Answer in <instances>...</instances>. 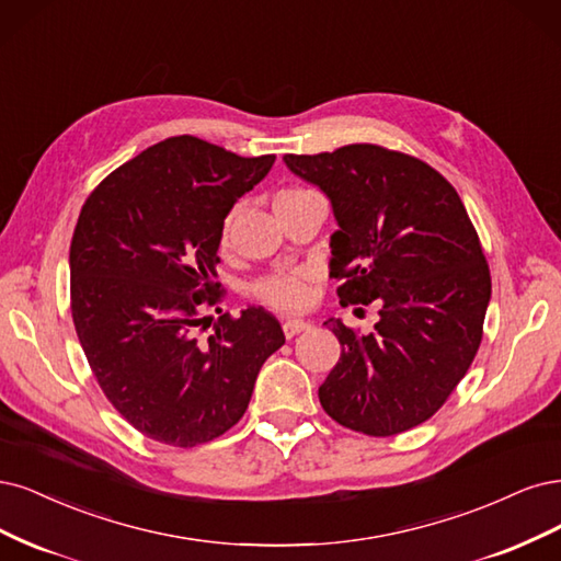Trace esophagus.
Masks as SVG:
<instances>
[{"instance_id":"esophagus-1","label":"esophagus","mask_w":561,"mask_h":561,"mask_svg":"<svg viewBox=\"0 0 561 561\" xmlns=\"http://www.w3.org/2000/svg\"><path fill=\"white\" fill-rule=\"evenodd\" d=\"M310 327H312V323L305 321V319H286V321L282 323V331H284V335H286L288 340H291V337H296L298 333L307 331Z\"/></svg>"}]
</instances>
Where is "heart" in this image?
Wrapping results in <instances>:
<instances>
[{
  "label": "heart",
  "mask_w": 561,
  "mask_h": 561,
  "mask_svg": "<svg viewBox=\"0 0 561 561\" xmlns=\"http://www.w3.org/2000/svg\"><path fill=\"white\" fill-rule=\"evenodd\" d=\"M298 193H305V191L288 188V191L277 193L275 201H282V197H291ZM254 294L261 302H265L267 307H275V310L298 312L312 300L310 275H307L305 270H291V273L270 275L254 286Z\"/></svg>",
  "instance_id": "1"
}]
</instances>
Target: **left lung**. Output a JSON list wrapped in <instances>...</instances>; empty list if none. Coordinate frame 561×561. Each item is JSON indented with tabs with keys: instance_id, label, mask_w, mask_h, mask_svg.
<instances>
[{
	"instance_id": "1",
	"label": "left lung",
	"mask_w": 561,
	"mask_h": 561,
	"mask_svg": "<svg viewBox=\"0 0 561 561\" xmlns=\"http://www.w3.org/2000/svg\"><path fill=\"white\" fill-rule=\"evenodd\" d=\"M329 197L331 277L342 305H379L375 331L327 327L340 358L319 387L331 417L385 438L426 422L471 368L492 277L459 193L420 158L375 144L284 156Z\"/></svg>"
}]
</instances>
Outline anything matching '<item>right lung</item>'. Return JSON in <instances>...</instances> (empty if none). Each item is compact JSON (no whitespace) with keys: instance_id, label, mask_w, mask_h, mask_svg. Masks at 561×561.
<instances>
[{"instance_id":"obj_1","label":"right lung","mask_w":561,"mask_h":561,"mask_svg":"<svg viewBox=\"0 0 561 561\" xmlns=\"http://www.w3.org/2000/svg\"><path fill=\"white\" fill-rule=\"evenodd\" d=\"M191 135L158 141L88 195L69 247L71 317L106 399L144 436L172 447L219 438L284 345L263 307L221 314L202 337L224 219L273 168Z\"/></svg>"}]
</instances>
